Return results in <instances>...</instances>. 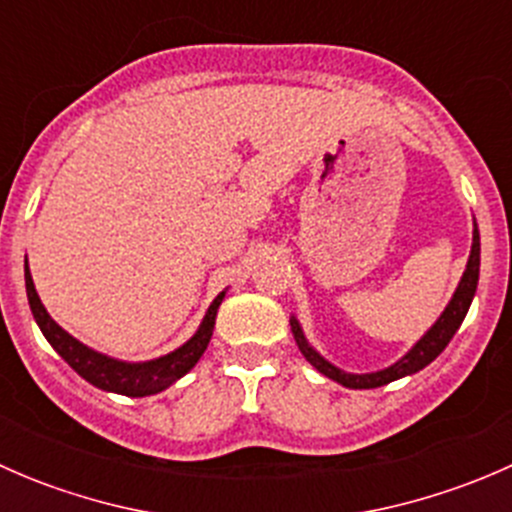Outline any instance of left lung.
I'll list each match as a JSON object with an SVG mask.
<instances>
[{
  "mask_svg": "<svg viewBox=\"0 0 512 512\" xmlns=\"http://www.w3.org/2000/svg\"><path fill=\"white\" fill-rule=\"evenodd\" d=\"M478 272H480V235H478V225L473 223L471 257H468L466 272H463V277H461V282H458L456 292H453L451 302H448V307L443 309V314L438 317V322L433 324V327L428 329L421 339H418L414 347H411V352L406 356H401V359L396 361V364H391L389 369L371 371V374H347V371L337 369V366L329 364L324 356H319L312 347H309V342L304 339V334H302V327H299L297 319L292 317L289 319V324H292L294 342H297L299 352L304 354V359H307L309 364L319 371V374L329 376V379L337 381V384H342V386H347V389H376V386H386V384H391V381L404 379V376L421 371L423 366L431 364V361L448 347V342L453 339V334L458 332L461 322L466 319L468 307H471L473 294H476V287H478Z\"/></svg>",
  "mask_w": 512,
  "mask_h": 512,
  "instance_id": "obj_1",
  "label": "left lung"
}]
</instances>
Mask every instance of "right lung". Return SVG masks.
Returning <instances> with one entry per match:
<instances>
[{"instance_id": "add662e5", "label": "right lung", "mask_w": 512, "mask_h": 512, "mask_svg": "<svg viewBox=\"0 0 512 512\" xmlns=\"http://www.w3.org/2000/svg\"><path fill=\"white\" fill-rule=\"evenodd\" d=\"M24 282H27L29 307H32V314L36 324H39L41 334L46 337V342L59 352L61 359H64L76 374L84 376V379L89 381V384H94L96 389L113 391V394L123 396L158 394V391L175 384L180 376L188 374V371L198 364V359L203 356L205 349H208L210 337H213L215 329V317H218V307L225 297V292H220L218 297L213 299V304H210L208 312H205L203 324H200L198 332H195L183 347L160 356V359L141 361V364H128V361H118L106 354L94 352V349H89L86 344H81L79 339L71 337L69 332H64V329L49 317V312H46L44 304H41L39 294H36L32 272H29L27 262H24Z\"/></svg>"}]
</instances>
